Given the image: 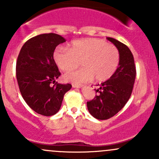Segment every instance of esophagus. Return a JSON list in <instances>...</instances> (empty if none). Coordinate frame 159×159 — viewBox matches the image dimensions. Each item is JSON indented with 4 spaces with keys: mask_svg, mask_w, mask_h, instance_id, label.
Instances as JSON below:
<instances>
[{
    "mask_svg": "<svg viewBox=\"0 0 159 159\" xmlns=\"http://www.w3.org/2000/svg\"><path fill=\"white\" fill-rule=\"evenodd\" d=\"M72 87L77 88V89H79V88L82 87V84H72Z\"/></svg>",
    "mask_w": 159,
    "mask_h": 159,
    "instance_id": "34e87169",
    "label": "esophagus"
}]
</instances>
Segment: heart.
I'll use <instances>...</instances> for the list:
<instances>
[{"instance_id":"heart-1","label":"heart","mask_w":159,"mask_h":159,"mask_svg":"<svg viewBox=\"0 0 159 159\" xmlns=\"http://www.w3.org/2000/svg\"><path fill=\"white\" fill-rule=\"evenodd\" d=\"M56 65L63 71L81 69L65 75L66 81L81 83L93 78L96 81H105L112 77L118 68L120 53L118 48L99 38L78 40L69 45L68 50L57 48L54 53Z\"/></svg>"}]
</instances>
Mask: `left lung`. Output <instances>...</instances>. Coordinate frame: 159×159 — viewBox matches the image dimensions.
Listing matches in <instances>:
<instances>
[{"label":"left lung","instance_id":"left-lung-1","mask_svg":"<svg viewBox=\"0 0 159 159\" xmlns=\"http://www.w3.org/2000/svg\"><path fill=\"white\" fill-rule=\"evenodd\" d=\"M120 53L119 66L112 77L95 89L97 95L87 102L90 114L99 120H106L116 115L128 102L135 81L136 69L133 54L123 43L107 38Z\"/></svg>","mask_w":159,"mask_h":159}]
</instances>
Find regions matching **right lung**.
I'll return each mask as SVG.
<instances>
[{"mask_svg": "<svg viewBox=\"0 0 159 159\" xmlns=\"http://www.w3.org/2000/svg\"><path fill=\"white\" fill-rule=\"evenodd\" d=\"M65 42L54 33L37 35L22 46L16 63V77L20 94L28 106L38 114L51 116L58 111L70 84L55 81L61 75L54 60V51Z\"/></svg>", "mask_w": 159, "mask_h": 159, "instance_id": "right-lung-1", "label": "right lung"}]
</instances>
